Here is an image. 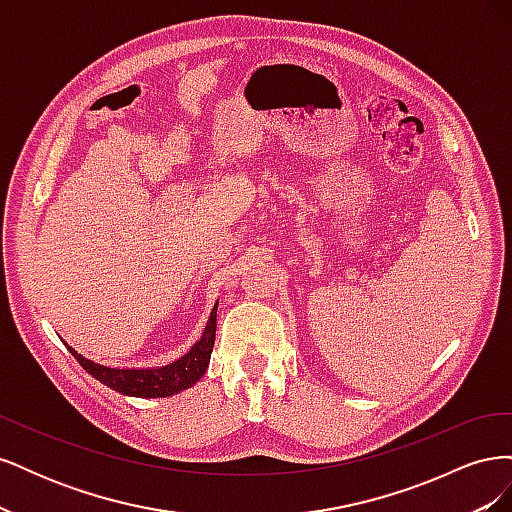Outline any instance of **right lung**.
<instances>
[{
  "label": "right lung",
  "mask_w": 512,
  "mask_h": 512,
  "mask_svg": "<svg viewBox=\"0 0 512 512\" xmlns=\"http://www.w3.org/2000/svg\"><path fill=\"white\" fill-rule=\"evenodd\" d=\"M218 303L213 305L207 327L200 335L198 342L185 352L183 356H179L177 361L162 365V367H108V365H100L96 361L85 359L83 354L76 352L72 346H68V350L72 352V356L76 361L81 363V367L87 371V374L94 376L96 380H100L108 389H113L121 395L128 397H170L177 395L185 389H190L200 378L205 376V371L209 367L211 361V352H213V344H215V327H218Z\"/></svg>",
  "instance_id": "right-lung-1"
}]
</instances>
